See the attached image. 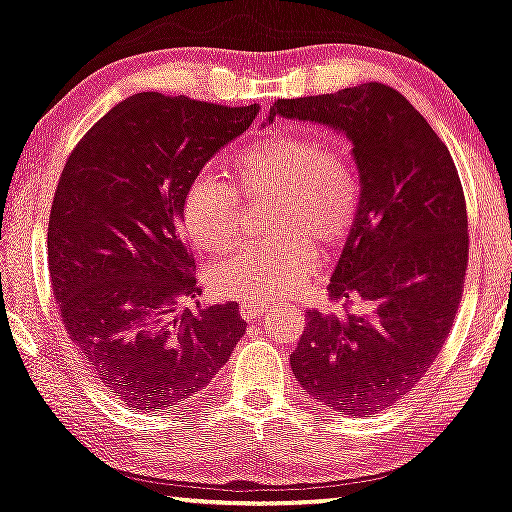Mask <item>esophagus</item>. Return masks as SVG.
Segmentation results:
<instances>
[{
    "mask_svg": "<svg viewBox=\"0 0 512 512\" xmlns=\"http://www.w3.org/2000/svg\"><path fill=\"white\" fill-rule=\"evenodd\" d=\"M267 314V307L264 304H257V302H243L241 304V316L245 321H252V319H260V316Z\"/></svg>",
    "mask_w": 512,
    "mask_h": 512,
    "instance_id": "esophagus-1",
    "label": "esophagus"
}]
</instances>
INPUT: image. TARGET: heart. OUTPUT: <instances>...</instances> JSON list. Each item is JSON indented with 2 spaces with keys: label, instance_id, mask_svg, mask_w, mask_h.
I'll return each mask as SVG.
<instances>
[{
  "label": "heart",
  "instance_id": "heart-1",
  "mask_svg": "<svg viewBox=\"0 0 512 512\" xmlns=\"http://www.w3.org/2000/svg\"><path fill=\"white\" fill-rule=\"evenodd\" d=\"M226 177L198 172L181 196V222L200 250L234 243L245 200L271 196L274 236L238 245L215 262L208 283L219 297L274 302L295 295L312 274L316 250L345 245L361 210V184L345 153L312 134L276 127L226 158Z\"/></svg>",
  "mask_w": 512,
  "mask_h": 512
}]
</instances>
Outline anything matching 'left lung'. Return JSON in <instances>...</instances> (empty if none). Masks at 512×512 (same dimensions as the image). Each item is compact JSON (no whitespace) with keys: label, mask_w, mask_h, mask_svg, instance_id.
Segmentation results:
<instances>
[{"label":"left lung","mask_w":512,"mask_h":512,"mask_svg":"<svg viewBox=\"0 0 512 512\" xmlns=\"http://www.w3.org/2000/svg\"><path fill=\"white\" fill-rule=\"evenodd\" d=\"M276 115L335 127L354 146L361 210L328 283V300L345 304L309 309L290 366L314 399L371 416L418 385L454 326L470 245L461 179L435 129L387 84L278 99Z\"/></svg>","instance_id":"8db88e82"}]
</instances>
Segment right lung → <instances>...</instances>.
I'll use <instances>...</instances> for the list:
<instances>
[{
  "label": "right lung",
  "instance_id": "right-lung-1",
  "mask_svg": "<svg viewBox=\"0 0 512 512\" xmlns=\"http://www.w3.org/2000/svg\"><path fill=\"white\" fill-rule=\"evenodd\" d=\"M257 113L134 94L68 155L49 215L51 288L87 371L129 409L198 394L243 338L234 302L181 309L200 295L181 196Z\"/></svg>",
  "mask_w": 512,
  "mask_h": 512
}]
</instances>
